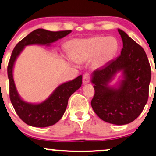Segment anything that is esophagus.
<instances>
[{"mask_svg":"<svg viewBox=\"0 0 156 156\" xmlns=\"http://www.w3.org/2000/svg\"><path fill=\"white\" fill-rule=\"evenodd\" d=\"M90 74L89 73H85V74L83 75V82L84 84H86L87 83H89L90 82Z\"/></svg>","mask_w":156,"mask_h":156,"instance_id":"34e87169","label":"esophagus"}]
</instances>
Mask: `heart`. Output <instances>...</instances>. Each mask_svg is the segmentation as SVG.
<instances>
[{
  "label": "heart",
  "mask_w": 156,
  "mask_h": 156,
  "mask_svg": "<svg viewBox=\"0 0 156 156\" xmlns=\"http://www.w3.org/2000/svg\"><path fill=\"white\" fill-rule=\"evenodd\" d=\"M118 49V40L112 36H95L69 43L70 56L73 60L82 62L94 58L95 66L105 63L116 55Z\"/></svg>",
  "instance_id": "1"
}]
</instances>
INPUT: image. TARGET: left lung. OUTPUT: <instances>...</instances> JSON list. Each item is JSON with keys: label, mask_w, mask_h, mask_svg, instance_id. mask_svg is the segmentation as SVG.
<instances>
[{"label": "left lung", "mask_w": 156, "mask_h": 156, "mask_svg": "<svg viewBox=\"0 0 156 156\" xmlns=\"http://www.w3.org/2000/svg\"><path fill=\"white\" fill-rule=\"evenodd\" d=\"M123 42L121 55L94 71L91 106L101 119L113 125L129 124L139 116L147 104L151 68L144 50L121 29ZM123 70L124 80L118 89L107 85L117 71Z\"/></svg>", "instance_id": "obj_1"}]
</instances>
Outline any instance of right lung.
Segmentation results:
<instances>
[{
	"label": "right lung",
	"instance_id": "add662e5",
	"mask_svg": "<svg viewBox=\"0 0 156 156\" xmlns=\"http://www.w3.org/2000/svg\"><path fill=\"white\" fill-rule=\"evenodd\" d=\"M71 32V30L51 31L43 29H37L20 40L12 51L7 67L9 98L17 114L27 125L33 127H45L57 123L63 116L69 97L81 87L83 76L80 75L72 81L60 85L56 88L50 97L43 102L37 105L29 104L20 99L15 87L12 75L15 59L26 45H49Z\"/></svg>",
	"mask_w": 156,
	"mask_h": 156
}]
</instances>
